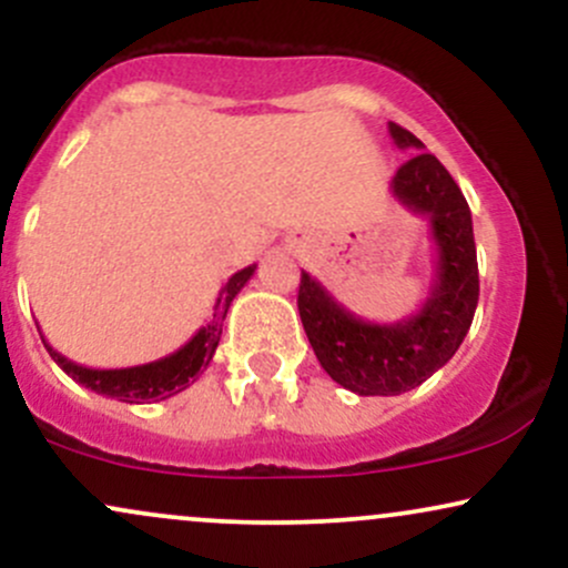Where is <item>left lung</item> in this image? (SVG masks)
<instances>
[{
  "label": "left lung",
  "mask_w": 568,
  "mask_h": 568,
  "mask_svg": "<svg viewBox=\"0 0 568 568\" xmlns=\"http://www.w3.org/2000/svg\"><path fill=\"white\" fill-rule=\"evenodd\" d=\"M397 149L410 160L397 168L389 194L429 224L435 275L414 315L371 323L331 296L317 277L302 272L298 315L317 361L331 379L355 395H400L446 366L465 342L478 306V256L473 216L452 173L406 128L387 122Z\"/></svg>",
  "instance_id": "left-lung-1"
}]
</instances>
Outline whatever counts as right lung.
Wrapping results in <instances>:
<instances>
[{
  "mask_svg": "<svg viewBox=\"0 0 568 568\" xmlns=\"http://www.w3.org/2000/svg\"><path fill=\"white\" fill-rule=\"evenodd\" d=\"M256 272V264L245 266V270L234 272L226 280L224 288L219 291L216 306H213V317L194 334L184 347H179L171 355L160 357V361L141 363V366H128V368H88L80 363L69 361L67 355H61L48 338L42 336L44 349L50 352V357L61 366L74 382H80L82 387L93 389L98 395L114 397L122 403H158L168 400V397L184 393L189 384L197 382V376L211 366L213 355L221 342V328H224L226 312L234 302L240 291L245 288L247 280Z\"/></svg>",
  "mask_w": 568,
  "mask_h": 568,
  "instance_id": "add662e5",
  "label": "right lung"
}]
</instances>
